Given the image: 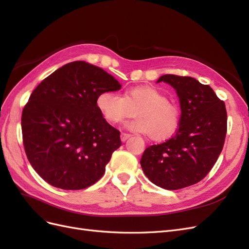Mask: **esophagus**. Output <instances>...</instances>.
I'll use <instances>...</instances> for the list:
<instances>
[{"instance_id":"obj_1","label":"esophagus","mask_w":249,"mask_h":249,"mask_svg":"<svg viewBox=\"0 0 249 249\" xmlns=\"http://www.w3.org/2000/svg\"><path fill=\"white\" fill-rule=\"evenodd\" d=\"M130 137H131L130 134H126V133H122V134H120V139H122L123 142L126 141Z\"/></svg>"}]
</instances>
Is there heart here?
Here are the masks:
<instances>
[{"mask_svg":"<svg viewBox=\"0 0 249 249\" xmlns=\"http://www.w3.org/2000/svg\"><path fill=\"white\" fill-rule=\"evenodd\" d=\"M96 107L109 123L116 124L124 118L136 115L125 123L133 132L149 134L161 141L170 138L177 132L180 113L167 96L153 86H138L126 90L124 96L113 91H103L96 99Z\"/></svg>","mask_w":249,"mask_h":249,"instance_id":"obj_1","label":"heart"}]
</instances>
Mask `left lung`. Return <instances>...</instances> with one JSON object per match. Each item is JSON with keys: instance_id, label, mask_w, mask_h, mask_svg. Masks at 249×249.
<instances>
[{"instance_id": "8db88e82", "label": "left lung", "mask_w": 249, "mask_h": 249, "mask_svg": "<svg viewBox=\"0 0 249 249\" xmlns=\"http://www.w3.org/2000/svg\"><path fill=\"white\" fill-rule=\"evenodd\" d=\"M176 89L180 106L177 134L161 144L148 146L140 164L150 182L163 189L178 190L198 183L212 169L227 135V110L214 90L191 77L164 74Z\"/></svg>"}]
</instances>
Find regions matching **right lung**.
Listing matches in <instances>:
<instances>
[{
  "label": "right lung",
  "instance_id": "1",
  "mask_svg": "<svg viewBox=\"0 0 249 249\" xmlns=\"http://www.w3.org/2000/svg\"><path fill=\"white\" fill-rule=\"evenodd\" d=\"M120 88L101 67L73 61L34 89L22 110V140L30 164L47 183L80 190L104 176L122 141L97 109L96 99Z\"/></svg>",
  "mask_w": 249,
  "mask_h": 249
}]
</instances>
